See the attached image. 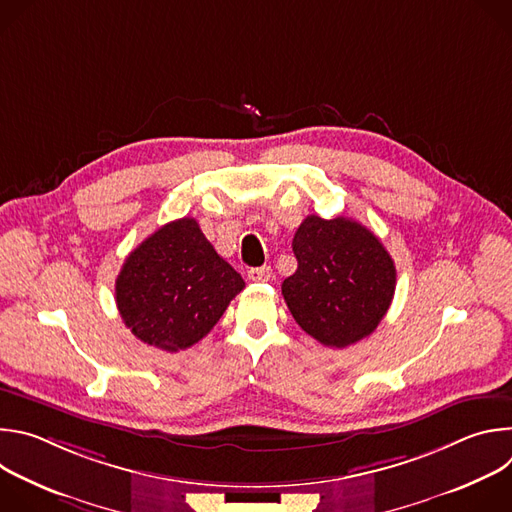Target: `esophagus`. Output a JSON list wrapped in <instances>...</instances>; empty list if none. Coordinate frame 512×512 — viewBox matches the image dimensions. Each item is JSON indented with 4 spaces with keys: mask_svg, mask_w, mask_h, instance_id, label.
<instances>
[{
    "mask_svg": "<svg viewBox=\"0 0 512 512\" xmlns=\"http://www.w3.org/2000/svg\"><path fill=\"white\" fill-rule=\"evenodd\" d=\"M247 275H249V279H251V281H257V283H265V281H269V279L273 277V269H271L269 265H263V267H253V269H249V271H247Z\"/></svg>",
    "mask_w": 512,
    "mask_h": 512,
    "instance_id": "1",
    "label": "esophagus"
}]
</instances>
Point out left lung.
I'll return each mask as SVG.
<instances>
[{
	"mask_svg": "<svg viewBox=\"0 0 512 512\" xmlns=\"http://www.w3.org/2000/svg\"><path fill=\"white\" fill-rule=\"evenodd\" d=\"M298 269L281 283L300 328L330 348L367 338L385 318L397 271L379 237L352 218L310 214L296 231Z\"/></svg>",
	"mask_w": 512,
	"mask_h": 512,
	"instance_id": "8db88e82",
	"label": "left lung"
}]
</instances>
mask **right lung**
I'll return each mask as SVG.
<instances>
[{
  "label": "right lung",
  "mask_w": 512,
  "mask_h": 512,
  "mask_svg": "<svg viewBox=\"0 0 512 512\" xmlns=\"http://www.w3.org/2000/svg\"><path fill=\"white\" fill-rule=\"evenodd\" d=\"M243 287V277L194 218L184 216L129 253L115 281V302L141 342L178 352L202 340Z\"/></svg>",
  "instance_id": "add662e5"
}]
</instances>
